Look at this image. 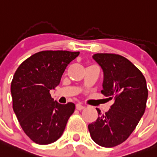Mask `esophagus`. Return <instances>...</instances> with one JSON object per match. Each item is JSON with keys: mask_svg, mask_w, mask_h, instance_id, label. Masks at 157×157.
<instances>
[{"mask_svg": "<svg viewBox=\"0 0 157 157\" xmlns=\"http://www.w3.org/2000/svg\"><path fill=\"white\" fill-rule=\"evenodd\" d=\"M76 109L78 110H82V109H84V105H81L80 103H78V104H76Z\"/></svg>", "mask_w": 157, "mask_h": 157, "instance_id": "obj_1", "label": "esophagus"}]
</instances>
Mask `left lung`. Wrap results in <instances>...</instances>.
<instances>
[{
  "label": "left lung",
  "instance_id": "obj_1",
  "mask_svg": "<svg viewBox=\"0 0 157 157\" xmlns=\"http://www.w3.org/2000/svg\"><path fill=\"white\" fill-rule=\"evenodd\" d=\"M92 58L104 73L101 92L114 103L103 115L97 109L98 117L88 125V130L97 144L113 147L130 136L145 112L147 82L140 70L122 56L97 53Z\"/></svg>",
  "mask_w": 157,
  "mask_h": 157
}]
</instances>
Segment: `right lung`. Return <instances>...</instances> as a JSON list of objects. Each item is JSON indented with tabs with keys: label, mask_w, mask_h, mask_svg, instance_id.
<instances>
[{
	"label": "right lung",
	"mask_w": 157,
	"mask_h": 157,
	"mask_svg": "<svg viewBox=\"0 0 157 157\" xmlns=\"http://www.w3.org/2000/svg\"><path fill=\"white\" fill-rule=\"evenodd\" d=\"M79 52L42 51L25 59L14 73L10 92L19 124L33 142L47 145L61 137L75 105H61L50 91L60 82L65 69Z\"/></svg>",
	"instance_id": "add662e5"
}]
</instances>
